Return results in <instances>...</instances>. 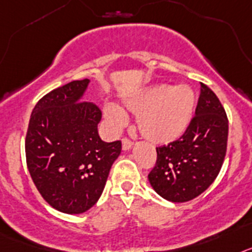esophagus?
Wrapping results in <instances>:
<instances>
[{
    "mask_svg": "<svg viewBox=\"0 0 252 252\" xmlns=\"http://www.w3.org/2000/svg\"><path fill=\"white\" fill-rule=\"evenodd\" d=\"M132 146H133V142L130 141V139L123 138V141H122V147H123V151H129L130 148H132Z\"/></svg>",
    "mask_w": 252,
    "mask_h": 252,
    "instance_id": "esophagus-1",
    "label": "esophagus"
}]
</instances>
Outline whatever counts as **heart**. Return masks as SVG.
I'll use <instances>...</instances> for the list:
<instances>
[{"mask_svg":"<svg viewBox=\"0 0 252 252\" xmlns=\"http://www.w3.org/2000/svg\"><path fill=\"white\" fill-rule=\"evenodd\" d=\"M126 106L139 113L138 126L146 138L167 143L179 138L189 126L195 109V95L185 85L175 87L159 85L128 100ZM105 115L115 126L126 120V113L115 105H108Z\"/></svg>","mask_w":252,"mask_h":252,"instance_id":"1","label":"heart"}]
</instances>
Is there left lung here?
Masks as SVG:
<instances>
[{"mask_svg": "<svg viewBox=\"0 0 252 252\" xmlns=\"http://www.w3.org/2000/svg\"><path fill=\"white\" fill-rule=\"evenodd\" d=\"M228 119L217 95L200 84L195 115L180 138L157 147L151 187L168 202L184 203L200 195L220 171L227 151Z\"/></svg>", "mask_w": 252, "mask_h": 252, "instance_id": "8db88e82", "label": "left lung"}]
</instances>
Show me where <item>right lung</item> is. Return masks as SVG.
I'll return each mask as SVG.
<instances>
[{
  "mask_svg": "<svg viewBox=\"0 0 252 252\" xmlns=\"http://www.w3.org/2000/svg\"><path fill=\"white\" fill-rule=\"evenodd\" d=\"M90 80L72 81L44 95L30 115L26 165L45 202L68 214L99 200L122 142H104L97 132L101 110L81 101Z\"/></svg>",
  "mask_w": 252,
  "mask_h": 252,
  "instance_id": "add662e5",
  "label": "right lung"
}]
</instances>
